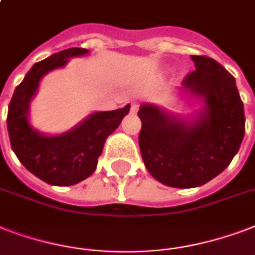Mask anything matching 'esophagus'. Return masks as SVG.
Returning <instances> with one entry per match:
<instances>
[{"label":"esophagus","instance_id":"34e87169","mask_svg":"<svg viewBox=\"0 0 255 255\" xmlns=\"http://www.w3.org/2000/svg\"><path fill=\"white\" fill-rule=\"evenodd\" d=\"M137 110H139V104H136V103H131V108H129L131 114H136V112H137Z\"/></svg>","mask_w":255,"mask_h":255}]
</instances>
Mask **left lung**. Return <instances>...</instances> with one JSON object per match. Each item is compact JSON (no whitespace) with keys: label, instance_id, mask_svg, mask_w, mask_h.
<instances>
[{"label":"left lung","instance_id":"obj_1","mask_svg":"<svg viewBox=\"0 0 255 255\" xmlns=\"http://www.w3.org/2000/svg\"><path fill=\"white\" fill-rule=\"evenodd\" d=\"M191 58L195 71L184 77L180 91L205 102L195 119H180L152 104H143L137 112L143 162L155 179L170 187H198L214 179L230 164L245 135L236 79L214 58Z\"/></svg>","mask_w":255,"mask_h":255}]
</instances>
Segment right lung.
<instances>
[{"label": "right lung", "mask_w": 255, "mask_h": 255, "mask_svg": "<svg viewBox=\"0 0 255 255\" xmlns=\"http://www.w3.org/2000/svg\"><path fill=\"white\" fill-rule=\"evenodd\" d=\"M88 52L84 48H69L34 64L17 85L7 110V132L15 156L26 170L52 186H72L91 176L107 137L129 112V104L120 110L95 112L71 131L56 136L33 129L29 104L42 76L64 67L68 58Z\"/></svg>", "instance_id": "right-lung-1"}]
</instances>
